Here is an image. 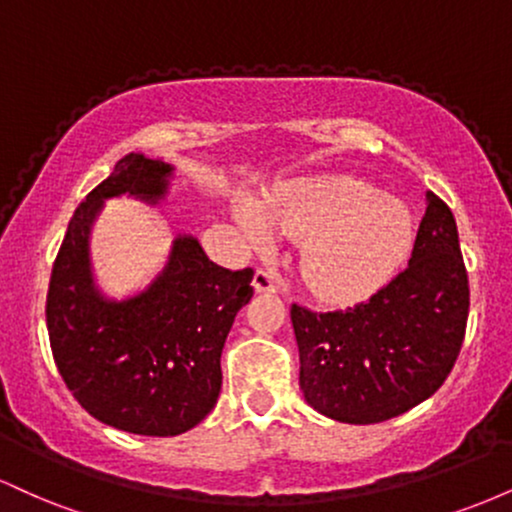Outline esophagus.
Instances as JSON below:
<instances>
[{
  "mask_svg": "<svg viewBox=\"0 0 512 512\" xmlns=\"http://www.w3.org/2000/svg\"><path fill=\"white\" fill-rule=\"evenodd\" d=\"M252 286H255L257 293H276L281 289L276 276L272 272H267V269H257L255 279H252Z\"/></svg>",
  "mask_w": 512,
  "mask_h": 512,
  "instance_id": "obj_1",
  "label": "esophagus"
}]
</instances>
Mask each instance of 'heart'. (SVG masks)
<instances>
[{"mask_svg": "<svg viewBox=\"0 0 512 512\" xmlns=\"http://www.w3.org/2000/svg\"><path fill=\"white\" fill-rule=\"evenodd\" d=\"M236 221L252 245H267L274 231L305 240V284L337 301L378 291L414 240V219L402 199L346 175L291 182L260 204L238 202Z\"/></svg>", "mask_w": 512, "mask_h": 512, "instance_id": "heart-1", "label": "heart"}]
</instances>
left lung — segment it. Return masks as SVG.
<instances>
[{
	"label": "left lung",
	"instance_id": "8db88e82",
	"mask_svg": "<svg viewBox=\"0 0 512 512\" xmlns=\"http://www.w3.org/2000/svg\"><path fill=\"white\" fill-rule=\"evenodd\" d=\"M409 267L334 313L291 305L305 402L342 424H380L428 399L455 366L469 315L457 223L426 192Z\"/></svg>",
	"mask_w": 512,
	"mask_h": 512
}]
</instances>
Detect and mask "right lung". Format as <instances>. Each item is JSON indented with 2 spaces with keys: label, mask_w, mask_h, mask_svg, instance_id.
Masks as SVG:
<instances>
[{
  "label": "right lung",
  "mask_w": 512,
  "mask_h": 512,
  "mask_svg": "<svg viewBox=\"0 0 512 512\" xmlns=\"http://www.w3.org/2000/svg\"><path fill=\"white\" fill-rule=\"evenodd\" d=\"M173 166L129 154L69 221L50 276L48 332L57 370L93 419L137 433L180 436L214 409L221 351L252 298V269L219 267L197 238L173 240L163 272L125 301L108 298L91 269V228L105 199L158 204Z\"/></svg>",
  "instance_id": "1"
}]
</instances>
